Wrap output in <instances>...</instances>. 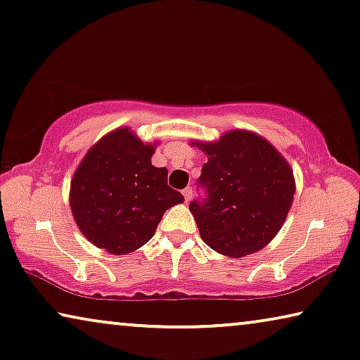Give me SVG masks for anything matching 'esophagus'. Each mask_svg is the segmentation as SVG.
<instances>
[{
    "label": "esophagus",
    "instance_id": "obj_1",
    "mask_svg": "<svg viewBox=\"0 0 360 360\" xmlns=\"http://www.w3.org/2000/svg\"><path fill=\"white\" fill-rule=\"evenodd\" d=\"M191 195H193V188H191V186H186V188L184 190V196H185L186 202L191 200Z\"/></svg>",
    "mask_w": 360,
    "mask_h": 360
}]
</instances>
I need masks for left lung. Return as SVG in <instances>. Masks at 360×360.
I'll return each mask as SVG.
<instances>
[{"label":"left lung","instance_id":"8db88e82","mask_svg":"<svg viewBox=\"0 0 360 360\" xmlns=\"http://www.w3.org/2000/svg\"><path fill=\"white\" fill-rule=\"evenodd\" d=\"M191 144L207 155L198 179L206 196L190 202L202 242L232 258L266 247L294 200V174L285 159L266 139L243 129L216 143Z\"/></svg>","mask_w":360,"mask_h":360}]
</instances>
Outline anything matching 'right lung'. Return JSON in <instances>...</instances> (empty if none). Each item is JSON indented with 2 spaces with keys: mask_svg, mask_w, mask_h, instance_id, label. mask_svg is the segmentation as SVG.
<instances>
[{
  "mask_svg": "<svg viewBox=\"0 0 360 360\" xmlns=\"http://www.w3.org/2000/svg\"><path fill=\"white\" fill-rule=\"evenodd\" d=\"M153 144L128 128L96 143L71 180L70 205L87 240L112 255L131 253L153 238L164 212L185 201L154 167Z\"/></svg>",
  "mask_w": 360,
  "mask_h": 360,
  "instance_id": "1",
  "label": "right lung"
}]
</instances>
